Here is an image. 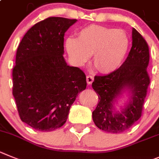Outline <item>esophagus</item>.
Here are the masks:
<instances>
[{"label":"esophagus","mask_w":159,"mask_h":159,"mask_svg":"<svg viewBox=\"0 0 159 159\" xmlns=\"http://www.w3.org/2000/svg\"><path fill=\"white\" fill-rule=\"evenodd\" d=\"M93 80L94 78L92 75H88V76L86 77V81L88 85H91L93 83Z\"/></svg>","instance_id":"1"}]
</instances>
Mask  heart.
<instances>
[{
  "instance_id": "1",
  "label": "heart",
  "mask_w": 159,
  "mask_h": 159,
  "mask_svg": "<svg viewBox=\"0 0 159 159\" xmlns=\"http://www.w3.org/2000/svg\"><path fill=\"white\" fill-rule=\"evenodd\" d=\"M78 37L68 38V55L78 65L85 64L93 55V63L100 72L109 74L122 65L129 48V39L122 30L90 25L78 31Z\"/></svg>"
}]
</instances>
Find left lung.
I'll use <instances>...</instances> for the list:
<instances>
[{"instance_id":"1","label":"left lung","mask_w":159,"mask_h":159,"mask_svg":"<svg viewBox=\"0 0 159 159\" xmlns=\"http://www.w3.org/2000/svg\"><path fill=\"white\" fill-rule=\"evenodd\" d=\"M149 60L148 44L133 28L132 47L121 66L109 74L94 77L92 86L99 103L93 111V120L97 128L106 132L121 133L141 117L150 84L147 70ZM125 91L129 93V101L120 112H116L114 104Z\"/></svg>"}]
</instances>
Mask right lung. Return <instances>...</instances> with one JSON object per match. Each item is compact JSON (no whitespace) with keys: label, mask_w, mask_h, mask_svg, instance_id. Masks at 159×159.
Here are the masks:
<instances>
[{"label":"right lung","mask_w":159,"mask_h":159,"mask_svg":"<svg viewBox=\"0 0 159 159\" xmlns=\"http://www.w3.org/2000/svg\"><path fill=\"white\" fill-rule=\"evenodd\" d=\"M76 19L48 17L31 27L17 48L12 95L21 120L51 131L66 123L78 93L86 88L80 68L64 59V35Z\"/></svg>","instance_id":"add662e5"}]
</instances>
